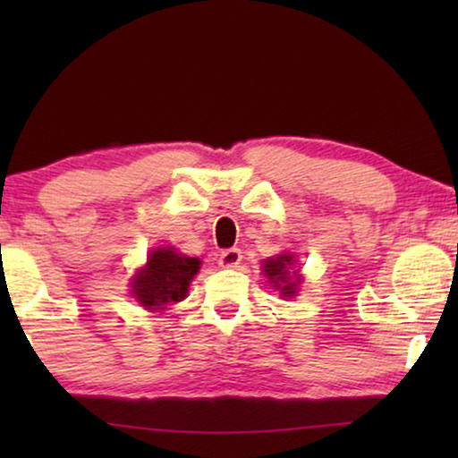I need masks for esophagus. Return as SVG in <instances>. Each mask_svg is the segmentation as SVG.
<instances>
[{
  "label": "esophagus",
  "mask_w": 458,
  "mask_h": 458,
  "mask_svg": "<svg viewBox=\"0 0 458 458\" xmlns=\"http://www.w3.org/2000/svg\"><path fill=\"white\" fill-rule=\"evenodd\" d=\"M240 260H242V252L238 248H228L220 254V267L224 268H234L240 265Z\"/></svg>",
  "instance_id": "obj_1"
}]
</instances>
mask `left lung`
<instances>
[{"mask_svg": "<svg viewBox=\"0 0 458 458\" xmlns=\"http://www.w3.org/2000/svg\"><path fill=\"white\" fill-rule=\"evenodd\" d=\"M294 265V257L291 252L278 254L275 259H267L262 262V273L268 278V283L275 289L281 291L283 297H294L297 294V286L301 283V276L297 273L291 275V268Z\"/></svg>", "mask_w": 458, "mask_h": 458, "instance_id": "left-lung-1", "label": "left lung"}]
</instances>
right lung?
I'll return each mask as SVG.
<instances>
[{"label":"right lung","instance_id":"add662e5","mask_svg":"<svg viewBox=\"0 0 458 458\" xmlns=\"http://www.w3.org/2000/svg\"><path fill=\"white\" fill-rule=\"evenodd\" d=\"M198 270V259L185 257L169 246L153 248L147 257V265L133 276L131 293L141 307L159 311L188 297V286Z\"/></svg>","mask_w":458,"mask_h":458}]
</instances>
